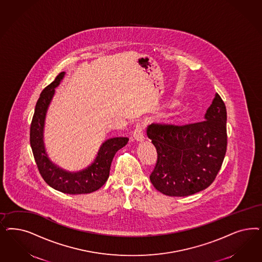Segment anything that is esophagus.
<instances>
[{
  "mask_svg": "<svg viewBox=\"0 0 262 262\" xmlns=\"http://www.w3.org/2000/svg\"><path fill=\"white\" fill-rule=\"evenodd\" d=\"M144 127L143 123H137L136 124L135 130H134V139H135L137 142H143L144 140Z\"/></svg>",
  "mask_w": 262,
  "mask_h": 262,
  "instance_id": "34e87169",
  "label": "esophagus"
}]
</instances>
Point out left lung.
<instances>
[{"label":"left lung","mask_w":262,"mask_h":262,"mask_svg":"<svg viewBox=\"0 0 262 262\" xmlns=\"http://www.w3.org/2000/svg\"><path fill=\"white\" fill-rule=\"evenodd\" d=\"M146 134L157 150L153 186L169 196L195 194L211 185L227 151V109L218 93L204 120L151 123Z\"/></svg>","instance_id":"8db88e82"}]
</instances>
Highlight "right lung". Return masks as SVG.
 Listing matches in <instances>:
<instances>
[{
    "instance_id": "add662e5",
    "label": "right lung",
    "mask_w": 262,
    "mask_h": 262,
    "mask_svg": "<svg viewBox=\"0 0 262 262\" xmlns=\"http://www.w3.org/2000/svg\"><path fill=\"white\" fill-rule=\"evenodd\" d=\"M64 74L66 72H60L40 93L31 123L30 142L38 170L48 185L64 194H89L98 190L106 183L115 154L126 145L129 139L117 137L106 140L101 144L93 163L80 171H68L54 164L49 159L44 145V123L48 107L55 94V89L63 79Z\"/></svg>"
}]
</instances>
